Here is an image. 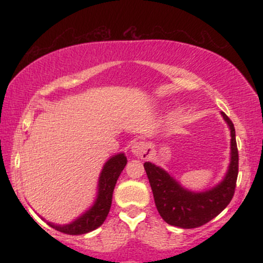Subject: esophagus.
<instances>
[{
  "mask_svg": "<svg viewBox=\"0 0 263 263\" xmlns=\"http://www.w3.org/2000/svg\"><path fill=\"white\" fill-rule=\"evenodd\" d=\"M132 153L137 157H146L148 156V151H149V146L146 143V142H135L131 147Z\"/></svg>",
  "mask_w": 263,
  "mask_h": 263,
  "instance_id": "obj_1",
  "label": "esophagus"
}]
</instances>
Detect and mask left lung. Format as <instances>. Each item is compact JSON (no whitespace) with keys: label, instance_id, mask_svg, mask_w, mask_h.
Here are the masks:
<instances>
[{"label":"left lung","instance_id":"8db88e82","mask_svg":"<svg viewBox=\"0 0 263 263\" xmlns=\"http://www.w3.org/2000/svg\"><path fill=\"white\" fill-rule=\"evenodd\" d=\"M222 117L231 131V162L225 179L218 186L203 193L182 188L165 171L151 162L143 164L159 215L170 225L194 229L206 224L230 204L236 188L238 151L234 123L224 112Z\"/></svg>","mask_w":263,"mask_h":263}]
</instances>
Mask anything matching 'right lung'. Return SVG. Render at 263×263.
Here are the masks:
<instances>
[{
	"mask_svg": "<svg viewBox=\"0 0 263 263\" xmlns=\"http://www.w3.org/2000/svg\"><path fill=\"white\" fill-rule=\"evenodd\" d=\"M127 158L125 155H117L110 158L106 164L104 165V170L101 172L100 180H99V195L95 204L90 210H87L83 216L75 220L74 222L69 225L59 226L54 225L52 222H48L53 229L60 232L69 235H81L90 232L99 226L106 219L108 211H110L111 203H112V193L116 185L117 179L120 174L125 168Z\"/></svg>",
	"mask_w": 263,
	"mask_h": 263,
	"instance_id": "obj_1",
	"label": "right lung"
}]
</instances>
